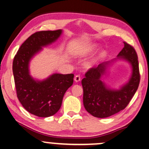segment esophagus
I'll use <instances>...</instances> for the list:
<instances>
[{"label":"esophagus","instance_id":"1","mask_svg":"<svg viewBox=\"0 0 149 149\" xmlns=\"http://www.w3.org/2000/svg\"><path fill=\"white\" fill-rule=\"evenodd\" d=\"M74 80H75V82H78V81H80V80H81V77H80V75H75V77H74Z\"/></svg>","mask_w":149,"mask_h":149}]
</instances>
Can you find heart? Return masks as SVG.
<instances>
[{
    "label": "heart",
    "instance_id": "1",
    "mask_svg": "<svg viewBox=\"0 0 149 149\" xmlns=\"http://www.w3.org/2000/svg\"><path fill=\"white\" fill-rule=\"evenodd\" d=\"M95 49L94 46H82V47H79L76 51H75V54L79 56H85L91 53L93 50ZM92 63H89L87 64V66H91Z\"/></svg>",
    "mask_w": 149,
    "mask_h": 149
}]
</instances>
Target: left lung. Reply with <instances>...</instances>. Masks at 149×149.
Segmentation results:
<instances>
[{
  "mask_svg": "<svg viewBox=\"0 0 149 149\" xmlns=\"http://www.w3.org/2000/svg\"><path fill=\"white\" fill-rule=\"evenodd\" d=\"M123 44L124 47L117 56L127 60L132 67V74L128 83L118 91L107 88L100 77L105 72L108 63L90 68L81 80L84 105L94 117L104 118L124 109L139 86L140 75L137 53L132 46L125 42Z\"/></svg>",
  "mask_w": 149,
  "mask_h": 149,
  "instance_id": "left-lung-1",
  "label": "left lung"
}]
</instances>
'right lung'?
Returning <instances> with one entry per match:
<instances>
[{
	"instance_id": "1",
	"label": "right lung",
	"mask_w": 149,
	"mask_h": 149,
	"mask_svg": "<svg viewBox=\"0 0 149 149\" xmlns=\"http://www.w3.org/2000/svg\"><path fill=\"white\" fill-rule=\"evenodd\" d=\"M62 30L40 31L22 44L13 62L17 96L28 112L40 117L53 116L59 110L63 96L74 83V75L54 74L43 81L33 79L29 74V62L42 47L56 40Z\"/></svg>"
}]
</instances>
